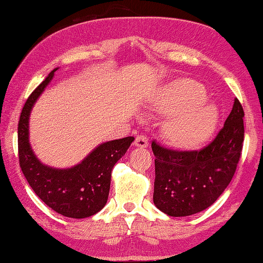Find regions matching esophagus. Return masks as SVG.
I'll return each mask as SVG.
<instances>
[{
  "label": "esophagus",
  "mask_w": 263,
  "mask_h": 263,
  "mask_svg": "<svg viewBox=\"0 0 263 263\" xmlns=\"http://www.w3.org/2000/svg\"><path fill=\"white\" fill-rule=\"evenodd\" d=\"M134 144H135V146L141 147V148L147 147V146H148V140H147V137L144 136V135L137 136L136 140H135V143H134Z\"/></svg>",
  "instance_id": "esophagus-1"
}]
</instances>
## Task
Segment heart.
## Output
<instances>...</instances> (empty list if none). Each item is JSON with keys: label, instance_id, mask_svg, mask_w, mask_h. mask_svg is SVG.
Here are the masks:
<instances>
[{"label": "heart", "instance_id": "heart-1", "mask_svg": "<svg viewBox=\"0 0 263 263\" xmlns=\"http://www.w3.org/2000/svg\"><path fill=\"white\" fill-rule=\"evenodd\" d=\"M205 98L204 89L192 80L173 81L155 96L152 110L168 116L161 128L168 145L191 151L211 140L219 121V111L214 104L204 102Z\"/></svg>", "mask_w": 263, "mask_h": 263}]
</instances>
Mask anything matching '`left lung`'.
I'll list each match as a JSON object with an SVG mask.
<instances>
[{
  "label": "left lung",
  "instance_id": "left-lung-1",
  "mask_svg": "<svg viewBox=\"0 0 263 263\" xmlns=\"http://www.w3.org/2000/svg\"><path fill=\"white\" fill-rule=\"evenodd\" d=\"M244 110L234 106L215 140L200 151H174L152 142L153 202L170 216H189L214 204L234 176L244 141Z\"/></svg>",
  "mask_w": 263,
  "mask_h": 263
}]
</instances>
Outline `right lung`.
Returning a JSON list of instances; mask_svg holds the SVG:
<instances>
[{
	"instance_id": "1",
	"label": "right lung",
	"mask_w": 263,
	"mask_h": 263,
	"mask_svg": "<svg viewBox=\"0 0 263 263\" xmlns=\"http://www.w3.org/2000/svg\"><path fill=\"white\" fill-rule=\"evenodd\" d=\"M57 70L58 67L49 73L23 107L18 123L19 163L28 184L44 204L66 217L85 219L105 206L112 168L125 156L135 138L129 136L104 142L70 168L50 167L40 161L29 143V116Z\"/></svg>"
}]
</instances>
